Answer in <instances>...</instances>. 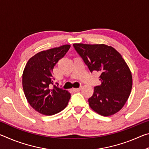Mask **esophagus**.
<instances>
[{"instance_id":"1","label":"esophagus","mask_w":149,"mask_h":149,"mask_svg":"<svg viewBox=\"0 0 149 149\" xmlns=\"http://www.w3.org/2000/svg\"><path fill=\"white\" fill-rule=\"evenodd\" d=\"M81 89H82L81 87H79V88H74V91L75 92H77V91H79Z\"/></svg>"}]
</instances>
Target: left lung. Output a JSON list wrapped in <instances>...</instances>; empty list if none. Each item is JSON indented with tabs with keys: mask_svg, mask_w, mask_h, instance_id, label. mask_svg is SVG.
Returning a JSON list of instances; mask_svg holds the SVG:
<instances>
[{
	"mask_svg": "<svg viewBox=\"0 0 149 149\" xmlns=\"http://www.w3.org/2000/svg\"><path fill=\"white\" fill-rule=\"evenodd\" d=\"M90 71L101 73V84L94 88L88 99L93 110L103 116H110L122 109L132 91L131 70L122 55L114 48L104 44L74 43Z\"/></svg>",
	"mask_w": 149,
	"mask_h": 149,
	"instance_id": "8db88e82",
	"label": "left lung"
}]
</instances>
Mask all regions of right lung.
<instances>
[{"label":"right lung","mask_w":149,"mask_h":149,"mask_svg":"<svg viewBox=\"0 0 149 149\" xmlns=\"http://www.w3.org/2000/svg\"><path fill=\"white\" fill-rule=\"evenodd\" d=\"M70 48L64 45L35 54L25 66L22 74V86L26 99L31 107L45 116L61 112L67 107L71 94L53 84V68Z\"/></svg>","instance_id":"right-lung-1"}]
</instances>
